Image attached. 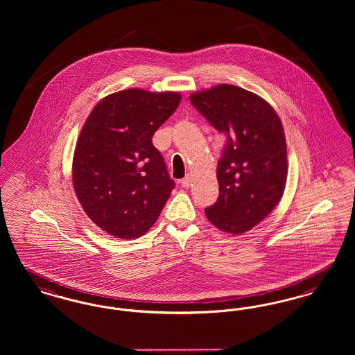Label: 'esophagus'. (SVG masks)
<instances>
[{
	"label": "esophagus",
	"mask_w": 355,
	"mask_h": 355,
	"mask_svg": "<svg viewBox=\"0 0 355 355\" xmlns=\"http://www.w3.org/2000/svg\"><path fill=\"white\" fill-rule=\"evenodd\" d=\"M182 186L184 187V188H188V187L191 186V176L189 175H187L184 179H182Z\"/></svg>",
	"instance_id": "34e87169"
}]
</instances>
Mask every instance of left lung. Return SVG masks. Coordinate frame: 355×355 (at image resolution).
I'll use <instances>...</instances> for the list:
<instances>
[{
  "label": "left lung",
  "mask_w": 355,
  "mask_h": 355,
  "mask_svg": "<svg viewBox=\"0 0 355 355\" xmlns=\"http://www.w3.org/2000/svg\"><path fill=\"white\" fill-rule=\"evenodd\" d=\"M189 101L227 137L216 169L219 198L205 216L224 232L241 235L275 208L286 187L279 116L261 96L230 84L195 92Z\"/></svg>",
  "instance_id": "obj_1"
}]
</instances>
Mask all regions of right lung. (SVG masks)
Masks as SVG:
<instances>
[{"instance_id":"add662e5","label":"right lung","mask_w":355,"mask_h":355,"mask_svg":"<svg viewBox=\"0 0 355 355\" xmlns=\"http://www.w3.org/2000/svg\"><path fill=\"white\" fill-rule=\"evenodd\" d=\"M182 96L131 88L104 97L80 132L72 179L89 219L121 239L144 235L157 220L175 182L152 144Z\"/></svg>"}]
</instances>
